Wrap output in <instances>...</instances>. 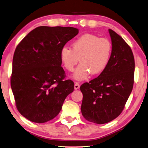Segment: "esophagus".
Instances as JSON below:
<instances>
[{
	"label": "esophagus",
	"instance_id": "34e87169",
	"mask_svg": "<svg viewBox=\"0 0 148 148\" xmlns=\"http://www.w3.org/2000/svg\"><path fill=\"white\" fill-rule=\"evenodd\" d=\"M80 84H79L78 82H76V83H75V84H74V89L75 90L78 89V88H80Z\"/></svg>",
	"mask_w": 148,
	"mask_h": 148
}]
</instances>
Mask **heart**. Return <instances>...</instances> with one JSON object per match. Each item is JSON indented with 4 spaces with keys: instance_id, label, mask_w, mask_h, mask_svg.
<instances>
[{
    "instance_id": "b5f03b06",
    "label": "heart",
    "mask_w": 148,
    "mask_h": 148,
    "mask_svg": "<svg viewBox=\"0 0 148 148\" xmlns=\"http://www.w3.org/2000/svg\"><path fill=\"white\" fill-rule=\"evenodd\" d=\"M112 45L108 39L96 35L84 34L72 44V48L64 46L60 50V60L70 72L80 64L75 70L73 77L77 80L88 78L90 74L98 75L107 68L111 58Z\"/></svg>"
}]
</instances>
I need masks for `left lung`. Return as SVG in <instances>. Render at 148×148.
<instances>
[{"mask_svg": "<svg viewBox=\"0 0 148 148\" xmlns=\"http://www.w3.org/2000/svg\"><path fill=\"white\" fill-rule=\"evenodd\" d=\"M112 52L106 70L97 78L81 85V112L86 120L103 124L122 113L134 82L135 61L130 46L109 29Z\"/></svg>", "mask_w": 148, "mask_h": 148, "instance_id": "left-lung-1", "label": "left lung"}]
</instances>
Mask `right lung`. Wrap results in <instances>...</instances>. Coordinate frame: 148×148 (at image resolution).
<instances>
[{
  "label": "right lung",
  "instance_id": "add662e5",
  "mask_svg": "<svg viewBox=\"0 0 148 148\" xmlns=\"http://www.w3.org/2000/svg\"><path fill=\"white\" fill-rule=\"evenodd\" d=\"M78 34L73 27L38 26L17 45L11 88L18 111L31 122L45 123L54 118L74 91V82L65 79L60 53Z\"/></svg>",
  "mask_w": 148,
  "mask_h": 148
}]
</instances>
